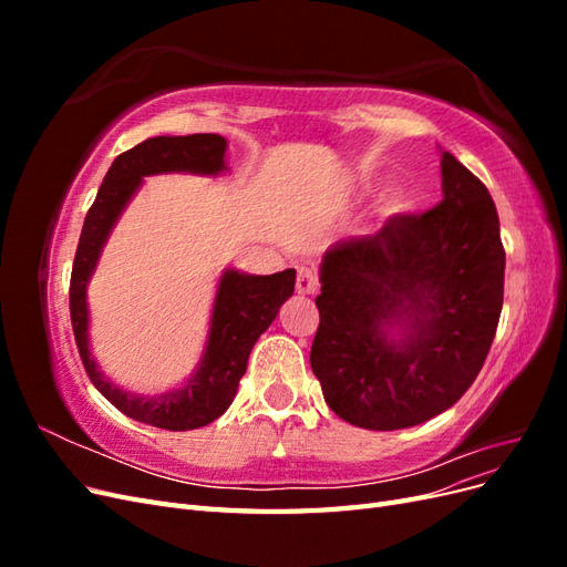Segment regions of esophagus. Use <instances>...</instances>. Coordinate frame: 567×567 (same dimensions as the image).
Segmentation results:
<instances>
[{"instance_id":"obj_1","label":"esophagus","mask_w":567,"mask_h":567,"mask_svg":"<svg viewBox=\"0 0 567 567\" xmlns=\"http://www.w3.org/2000/svg\"><path fill=\"white\" fill-rule=\"evenodd\" d=\"M296 290L300 296H315L319 290V277L317 271L310 267H302L298 271V281H296Z\"/></svg>"}]
</instances>
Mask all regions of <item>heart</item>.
I'll list each match as a JSON object with an SVG mask.
<instances>
[{"label": "heart", "mask_w": 567, "mask_h": 567, "mask_svg": "<svg viewBox=\"0 0 567 567\" xmlns=\"http://www.w3.org/2000/svg\"><path fill=\"white\" fill-rule=\"evenodd\" d=\"M411 208V198L402 188H392L388 192L381 203H379V213L383 219H392V217H400Z\"/></svg>", "instance_id": "heart-1"}]
</instances>
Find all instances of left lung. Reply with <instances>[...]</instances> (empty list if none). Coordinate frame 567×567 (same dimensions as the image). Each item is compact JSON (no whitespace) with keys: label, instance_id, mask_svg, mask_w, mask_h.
<instances>
[{"label":"left lung","instance_id":"left-lung-1","mask_svg":"<svg viewBox=\"0 0 567 567\" xmlns=\"http://www.w3.org/2000/svg\"><path fill=\"white\" fill-rule=\"evenodd\" d=\"M504 265L487 186L442 151L433 210L323 255L310 364L333 414L400 431L456 404L492 348Z\"/></svg>","mask_w":567,"mask_h":567}]
</instances>
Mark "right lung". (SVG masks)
<instances>
[{
  "instance_id": "1",
  "label": "right lung",
  "mask_w": 567,
  "mask_h": 567,
  "mask_svg": "<svg viewBox=\"0 0 567 567\" xmlns=\"http://www.w3.org/2000/svg\"><path fill=\"white\" fill-rule=\"evenodd\" d=\"M227 140L219 134L153 136L134 148L120 153L101 184L96 200L84 217L75 262L71 274V321L82 357L94 388L123 411L125 416L165 431H194L219 419L236 398L238 381L244 379L250 350L277 319L279 307L293 296L296 269H284L269 277H252L236 269L221 274L213 305L208 348L198 371L182 388L167 390L156 398H142L120 390L96 369L90 352V312L87 284L99 262L101 248L117 221L120 213L134 196L142 179L161 173H225Z\"/></svg>"
}]
</instances>
